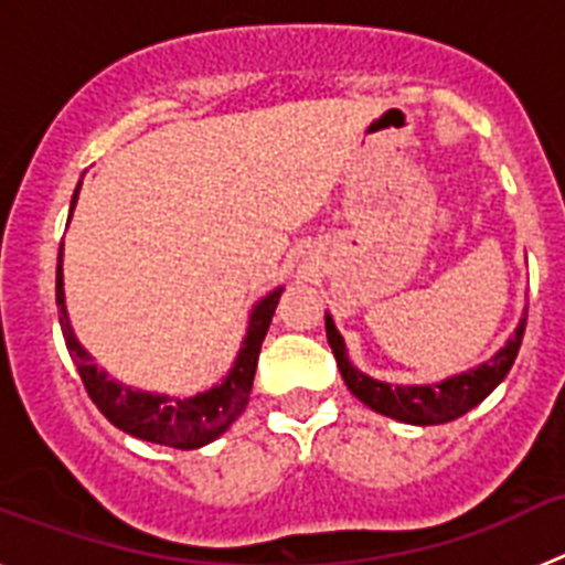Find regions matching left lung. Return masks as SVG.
Listing matches in <instances>:
<instances>
[{"label":"left lung","instance_id":"left-lung-1","mask_svg":"<svg viewBox=\"0 0 565 565\" xmlns=\"http://www.w3.org/2000/svg\"><path fill=\"white\" fill-rule=\"evenodd\" d=\"M523 331H526V313H523L515 333L507 339V344H503L495 356L476 364V367H469V371L458 373V376L433 384H387L353 367L351 359H348V351H344L342 333L333 326L331 313H326L328 344H331L333 356H337L339 373H342L348 391L359 402L367 404L371 411L382 413V416H391L404 424H422V427L452 422V418L469 413L476 404H481L489 393L495 391L498 384L507 379L518 351H521Z\"/></svg>","mask_w":565,"mask_h":565}]
</instances>
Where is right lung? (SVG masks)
Returning <instances> with one entry per match:
<instances>
[{"instance_id": "1", "label": "right lung", "mask_w": 565, "mask_h": 565, "mask_svg": "<svg viewBox=\"0 0 565 565\" xmlns=\"http://www.w3.org/2000/svg\"><path fill=\"white\" fill-rule=\"evenodd\" d=\"M78 189H82V181H78L76 192H73V201H70V217H73V209H76ZM279 294H282V288H277V291H271L268 297H263L257 306L252 308L243 348H239L237 359H234V367L228 371V376L223 379L221 384H214V387L198 393V396L169 398L163 396V393L132 391V387L118 384L115 379H109L107 373L98 371L96 364H93V356L84 351L82 342H78L76 333H73V328H70L67 308H64L62 252H58V326H62L70 356H73V362H76L78 367L84 391H87V396L93 398V404H96L98 411L107 416V422H113L118 430L129 433V436L135 438H143V441L174 447V450H198V447H206L209 441L223 436V433L232 427L234 418L246 411L248 396H252L254 371H257L259 348H263V339H266L271 317L274 311H277Z\"/></svg>"}]
</instances>
